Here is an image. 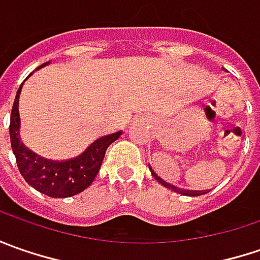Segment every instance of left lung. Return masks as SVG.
Returning <instances> with one entry per match:
<instances>
[{"instance_id":"8db88e82","label":"left lung","mask_w":260,"mask_h":260,"mask_svg":"<svg viewBox=\"0 0 260 260\" xmlns=\"http://www.w3.org/2000/svg\"><path fill=\"white\" fill-rule=\"evenodd\" d=\"M157 181H159V179H157ZM159 182L162 184V181H159ZM164 185H165V184H164ZM165 186H166V185H165ZM171 188L174 189L175 192H179V194H182V195H192V197H194V195L205 194V192H203V191H186V189H178V188H175V186H171Z\"/></svg>"}]
</instances>
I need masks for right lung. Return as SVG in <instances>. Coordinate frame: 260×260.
Returning a JSON list of instances; mask_svg holds the SVG:
<instances>
[{
    "mask_svg": "<svg viewBox=\"0 0 260 260\" xmlns=\"http://www.w3.org/2000/svg\"><path fill=\"white\" fill-rule=\"evenodd\" d=\"M49 63L46 62L39 68ZM37 68V69H39ZM21 86L17 91L15 101L11 110L10 121V139L11 147L15 155L17 166L20 174L23 175L25 182L31 185L39 192L52 197V198H66L79 194L92 184L100 168L103 165L105 152L108 146L115 142L123 132L113 135L103 136L96 139L92 145L85 149L84 153L68 160H49L42 156L36 155L28 150L20 142V115H18V96Z\"/></svg>",
    "mask_w": 260,
    "mask_h": 260,
    "instance_id": "right-lung-1",
    "label": "right lung"
}]
</instances>
